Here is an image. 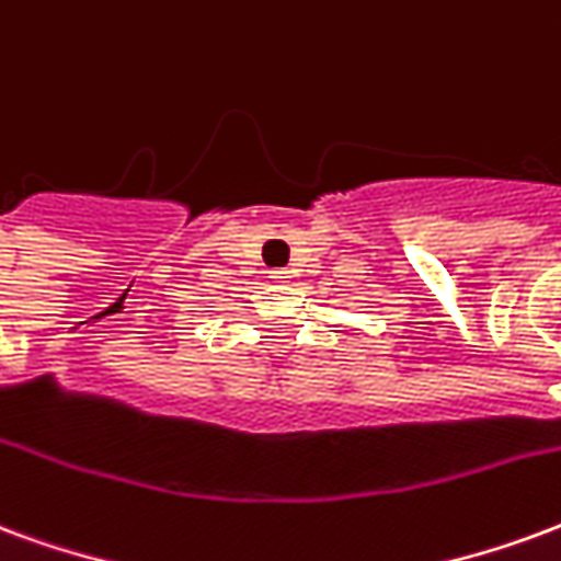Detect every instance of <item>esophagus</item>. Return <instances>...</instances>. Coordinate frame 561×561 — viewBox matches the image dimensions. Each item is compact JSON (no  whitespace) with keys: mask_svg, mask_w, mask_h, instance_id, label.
I'll return each mask as SVG.
<instances>
[{"mask_svg":"<svg viewBox=\"0 0 561 561\" xmlns=\"http://www.w3.org/2000/svg\"><path fill=\"white\" fill-rule=\"evenodd\" d=\"M268 277H272V280H289V272H286V268H272V272H268Z\"/></svg>","mask_w":561,"mask_h":561,"instance_id":"esophagus-1","label":"esophagus"}]
</instances>
